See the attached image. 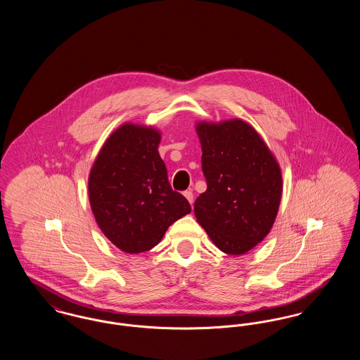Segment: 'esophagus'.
Returning a JSON list of instances; mask_svg holds the SVG:
<instances>
[{
    "instance_id": "esophagus-1",
    "label": "esophagus",
    "mask_w": 360,
    "mask_h": 360,
    "mask_svg": "<svg viewBox=\"0 0 360 360\" xmlns=\"http://www.w3.org/2000/svg\"><path fill=\"white\" fill-rule=\"evenodd\" d=\"M184 195L186 197V200H188L190 204H193V201H194V194H193L190 190H186V191L184 193Z\"/></svg>"
}]
</instances>
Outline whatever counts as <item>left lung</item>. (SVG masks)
<instances>
[{
	"mask_svg": "<svg viewBox=\"0 0 360 360\" xmlns=\"http://www.w3.org/2000/svg\"><path fill=\"white\" fill-rule=\"evenodd\" d=\"M206 191L194 214L219 250L243 255L267 236L282 195L279 165L257 131L239 119L195 125Z\"/></svg>",
	"mask_w": 360,
	"mask_h": 360,
	"instance_id": "obj_1",
	"label": "left lung"
}]
</instances>
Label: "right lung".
<instances>
[{
  "label": "right lung",
  "instance_id": "1",
  "mask_svg": "<svg viewBox=\"0 0 360 360\" xmlns=\"http://www.w3.org/2000/svg\"><path fill=\"white\" fill-rule=\"evenodd\" d=\"M151 127L124 124L97 155L89 175V200L103 235L127 254L154 248L167 228L191 212L172 190Z\"/></svg>",
  "mask_w": 360,
  "mask_h": 360
}]
</instances>
